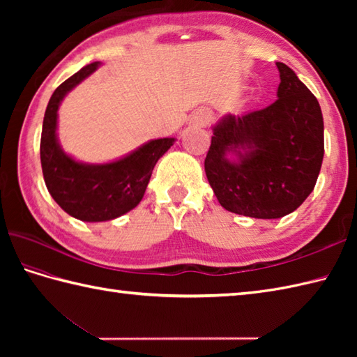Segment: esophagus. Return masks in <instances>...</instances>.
<instances>
[{"mask_svg": "<svg viewBox=\"0 0 357 357\" xmlns=\"http://www.w3.org/2000/svg\"><path fill=\"white\" fill-rule=\"evenodd\" d=\"M210 121H211V113L208 110L201 109L195 113L190 123L196 127H206L210 124Z\"/></svg>", "mask_w": 357, "mask_h": 357, "instance_id": "esophagus-1", "label": "esophagus"}]
</instances>
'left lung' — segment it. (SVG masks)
Instances as JSON below:
<instances>
[{"label":"left lung","mask_w":357,"mask_h":357,"mask_svg":"<svg viewBox=\"0 0 357 357\" xmlns=\"http://www.w3.org/2000/svg\"><path fill=\"white\" fill-rule=\"evenodd\" d=\"M276 66L278 100L219 119L204 162L219 204L256 219H278L298 208L313 192L324 159L319 102L290 67Z\"/></svg>","instance_id":"8db88e82"}]
</instances>
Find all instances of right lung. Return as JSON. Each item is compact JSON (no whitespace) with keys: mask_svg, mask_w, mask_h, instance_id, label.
I'll use <instances>...</instances> for the list:
<instances>
[{"mask_svg":"<svg viewBox=\"0 0 357 357\" xmlns=\"http://www.w3.org/2000/svg\"><path fill=\"white\" fill-rule=\"evenodd\" d=\"M101 63L82 67L53 92L44 113L41 167L52 198L66 213L84 222L112 221L141 202L147 184L174 138L151 139L130 153L104 164H89L67 155L58 141V109L66 95L90 77Z\"/></svg>","mask_w":357,"mask_h":357,"instance_id":"right-lung-1","label":"right lung"}]
</instances>
